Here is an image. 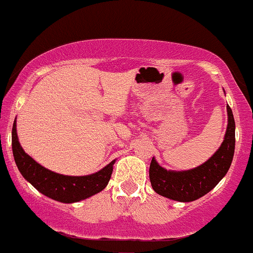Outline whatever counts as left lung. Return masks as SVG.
Returning <instances> with one entry per match:
<instances>
[{
	"label": "left lung",
	"instance_id": "1",
	"mask_svg": "<svg viewBox=\"0 0 253 253\" xmlns=\"http://www.w3.org/2000/svg\"><path fill=\"white\" fill-rule=\"evenodd\" d=\"M228 126L223 142L208 162L187 171H168L152 158L149 180L156 193L177 202H193L217 186L232 164L235 148V122L232 108L227 106Z\"/></svg>",
	"mask_w": 253,
	"mask_h": 253
}]
</instances>
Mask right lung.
Instances as JSON below:
<instances>
[{
	"label": "right lung",
	"mask_w": 253,
	"mask_h": 253,
	"mask_svg": "<svg viewBox=\"0 0 253 253\" xmlns=\"http://www.w3.org/2000/svg\"><path fill=\"white\" fill-rule=\"evenodd\" d=\"M15 122L12 129V149L19 171L37 191L61 203H76L101 192L107 186L115 160L93 175L64 176L45 169L24 152L18 141Z\"/></svg>",
	"instance_id": "1"
}]
</instances>
